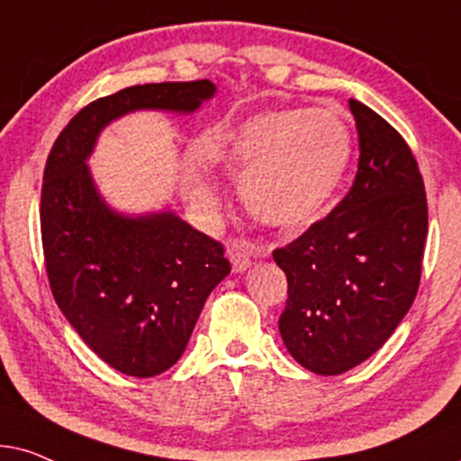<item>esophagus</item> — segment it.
Wrapping results in <instances>:
<instances>
[{
	"label": "esophagus",
	"mask_w": 461,
	"mask_h": 461,
	"mask_svg": "<svg viewBox=\"0 0 461 461\" xmlns=\"http://www.w3.org/2000/svg\"><path fill=\"white\" fill-rule=\"evenodd\" d=\"M227 257H230L234 272L240 274V272H244V269L250 267V259H253V253H250L249 244L234 242V244H230V249H227Z\"/></svg>",
	"instance_id": "34e87169"
}]
</instances>
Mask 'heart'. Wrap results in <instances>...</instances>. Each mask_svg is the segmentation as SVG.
<instances>
[{
  "label": "heart",
  "instance_id": "heart-1",
  "mask_svg": "<svg viewBox=\"0 0 461 461\" xmlns=\"http://www.w3.org/2000/svg\"><path fill=\"white\" fill-rule=\"evenodd\" d=\"M206 153L240 183L257 221L291 230L316 219L333 198L352 158V132L329 109H278L221 132ZM187 194L206 212L219 208L217 187L202 176L187 183Z\"/></svg>",
  "mask_w": 461,
  "mask_h": 461
}]
</instances>
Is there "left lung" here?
Returning a JSON list of instances; mask_svg holds the SVG:
<instances>
[{"instance_id": "8db88e82", "label": "left lung", "mask_w": 461, "mask_h": 461, "mask_svg": "<svg viewBox=\"0 0 461 461\" xmlns=\"http://www.w3.org/2000/svg\"><path fill=\"white\" fill-rule=\"evenodd\" d=\"M358 170L339 204L274 250L286 274L282 341L299 365L339 375L388 341L413 303L428 236V202L404 139L349 98Z\"/></svg>"}]
</instances>
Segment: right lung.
<instances>
[{
  "instance_id": "1",
  "label": "right lung",
  "mask_w": 461,
  "mask_h": 461,
  "mask_svg": "<svg viewBox=\"0 0 461 461\" xmlns=\"http://www.w3.org/2000/svg\"><path fill=\"white\" fill-rule=\"evenodd\" d=\"M211 79L131 86L96 98L54 140L41 185V244L57 305L115 371L153 377L185 352L208 294L230 274L223 244L175 212L107 206L86 159L98 134L139 109L194 113Z\"/></svg>"
}]
</instances>
